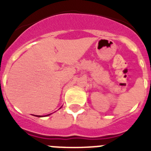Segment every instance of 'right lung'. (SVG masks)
Returning a JSON list of instances; mask_svg holds the SVG:
<instances>
[{
    "label": "right lung",
    "mask_w": 151,
    "mask_h": 151,
    "mask_svg": "<svg viewBox=\"0 0 151 151\" xmlns=\"http://www.w3.org/2000/svg\"><path fill=\"white\" fill-rule=\"evenodd\" d=\"M49 115H50V114H47V116H49ZM36 116H38V117H39V116H37V115Z\"/></svg>",
    "instance_id": "obj_1"
}]
</instances>
